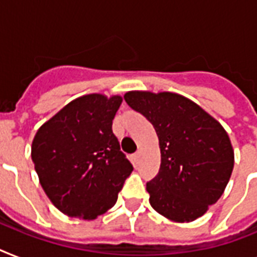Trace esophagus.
Here are the masks:
<instances>
[{
  "label": "esophagus",
  "mask_w": 257,
  "mask_h": 257,
  "mask_svg": "<svg viewBox=\"0 0 257 257\" xmlns=\"http://www.w3.org/2000/svg\"><path fill=\"white\" fill-rule=\"evenodd\" d=\"M140 156H141V152L140 151H137V152L133 155V161H135V163H139V160H140Z\"/></svg>",
  "instance_id": "obj_1"
}]
</instances>
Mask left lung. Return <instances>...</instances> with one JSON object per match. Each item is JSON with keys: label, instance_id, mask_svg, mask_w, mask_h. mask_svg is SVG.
<instances>
[{"label": "left lung", "instance_id": "1", "mask_svg": "<svg viewBox=\"0 0 257 257\" xmlns=\"http://www.w3.org/2000/svg\"><path fill=\"white\" fill-rule=\"evenodd\" d=\"M126 104L153 125L161 164L147 183L149 203L167 219L189 223L221 197L235 155L219 121L187 97L171 92L132 90Z\"/></svg>", "mask_w": 257, "mask_h": 257}]
</instances>
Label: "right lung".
<instances>
[{
	"mask_svg": "<svg viewBox=\"0 0 257 257\" xmlns=\"http://www.w3.org/2000/svg\"><path fill=\"white\" fill-rule=\"evenodd\" d=\"M121 96L85 94L42 124L32 143L40 184L62 213L94 220L116 204L132 164L112 132Z\"/></svg>",
	"mask_w": 257,
	"mask_h": 257,
	"instance_id": "right-lung-1",
	"label": "right lung"
}]
</instances>
